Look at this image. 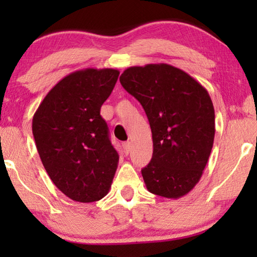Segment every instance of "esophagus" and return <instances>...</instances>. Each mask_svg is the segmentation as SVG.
<instances>
[{"label": "esophagus", "mask_w": 257, "mask_h": 257, "mask_svg": "<svg viewBox=\"0 0 257 257\" xmlns=\"http://www.w3.org/2000/svg\"><path fill=\"white\" fill-rule=\"evenodd\" d=\"M122 149H124V152L126 156L130 153V151H131V143L130 142H125L122 143Z\"/></svg>", "instance_id": "obj_1"}]
</instances>
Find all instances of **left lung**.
I'll return each mask as SVG.
<instances>
[{
    "label": "left lung",
    "instance_id": "8db88e82",
    "mask_svg": "<svg viewBox=\"0 0 257 257\" xmlns=\"http://www.w3.org/2000/svg\"><path fill=\"white\" fill-rule=\"evenodd\" d=\"M119 80L142 104L152 131V159L142 170L147 191L181 198L198 184L212 152L215 113L208 92L164 63L131 66Z\"/></svg>",
    "mask_w": 257,
    "mask_h": 257
}]
</instances>
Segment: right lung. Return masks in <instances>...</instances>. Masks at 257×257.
I'll return each instance as SVG.
<instances>
[{
    "mask_svg": "<svg viewBox=\"0 0 257 257\" xmlns=\"http://www.w3.org/2000/svg\"><path fill=\"white\" fill-rule=\"evenodd\" d=\"M115 69H84L59 80L35 112L33 135L42 164L59 191L78 202L108 193L119 156L100 107L117 83Z\"/></svg>",
    "mask_w": 257,
    "mask_h": 257,
    "instance_id": "add662e5",
    "label": "right lung"
}]
</instances>
